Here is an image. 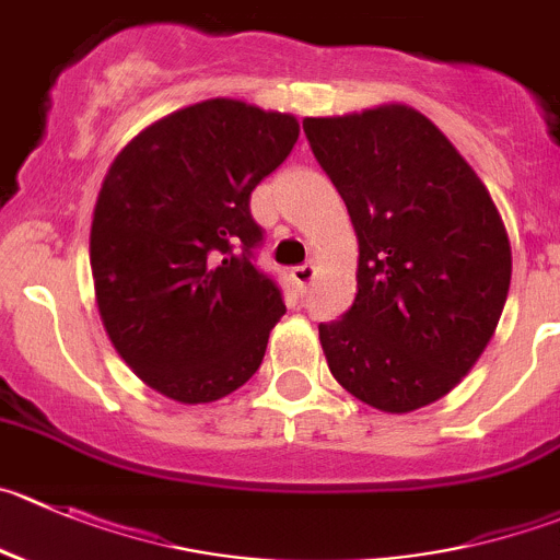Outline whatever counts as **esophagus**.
Returning a JSON list of instances; mask_svg holds the SVG:
<instances>
[{"instance_id": "34e87169", "label": "esophagus", "mask_w": 560, "mask_h": 560, "mask_svg": "<svg viewBox=\"0 0 560 560\" xmlns=\"http://www.w3.org/2000/svg\"><path fill=\"white\" fill-rule=\"evenodd\" d=\"M291 277H294L296 283L300 285H307L313 280V277H316V266L313 264H302V266H294V269H291Z\"/></svg>"}]
</instances>
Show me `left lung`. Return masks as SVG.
Segmentation results:
<instances>
[{
    "label": "left lung",
    "mask_w": 560,
    "mask_h": 560,
    "mask_svg": "<svg viewBox=\"0 0 560 560\" xmlns=\"http://www.w3.org/2000/svg\"><path fill=\"white\" fill-rule=\"evenodd\" d=\"M307 142L349 209L357 296L318 324L335 380L382 412L443 398L487 349L511 247L487 186L409 106L307 117Z\"/></svg>",
    "instance_id": "obj_1"
}]
</instances>
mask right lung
Masks as SVG:
<instances>
[{"label": "right lung", "mask_w": 560, "mask_h": 560, "mask_svg": "<svg viewBox=\"0 0 560 560\" xmlns=\"http://www.w3.org/2000/svg\"><path fill=\"white\" fill-rule=\"evenodd\" d=\"M296 137V117L211 98L142 131L106 173L90 228L101 322L173 401H217L260 369L285 305L253 264L264 228L249 195Z\"/></svg>", "instance_id": "add662e5"}]
</instances>
